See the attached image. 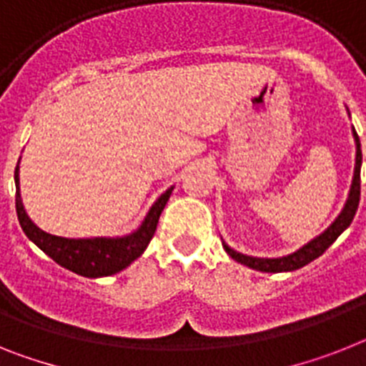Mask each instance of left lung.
<instances>
[{
	"mask_svg": "<svg viewBox=\"0 0 366 366\" xmlns=\"http://www.w3.org/2000/svg\"><path fill=\"white\" fill-rule=\"evenodd\" d=\"M354 137L355 145H357V154H355L354 182H352V188H350L348 201H346L345 210L340 212V216L335 219L333 225L325 230L324 234H320L318 238L309 242L305 247H302V249L296 251V253L288 254V257H282V259H254V257H247V254H242L238 253V251L230 249L229 245H223L227 253H229L236 262L244 264V266H249V268L253 269H259V272L268 273L292 272V269L303 268L305 264L312 262V260L318 259L320 254H324V251L327 249L342 232H345V229H348L359 207V197H361V162H363V154H361V143H359V136L355 130Z\"/></svg>",
	"mask_w": 366,
	"mask_h": 366,
	"instance_id": "left-lung-1",
	"label": "left lung"
}]
</instances>
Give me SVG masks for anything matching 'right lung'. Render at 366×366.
I'll return each instance as SVG.
<instances>
[{
    "label": "right lung",
    "instance_id": "right-lung-1",
    "mask_svg": "<svg viewBox=\"0 0 366 366\" xmlns=\"http://www.w3.org/2000/svg\"><path fill=\"white\" fill-rule=\"evenodd\" d=\"M14 182L18 186V167L14 171ZM173 188L154 202L147 214L143 225L130 236L124 238H89V240H69V238H59L51 236L27 217L24 204H21L20 192L16 188V214L20 227L24 229L26 236L33 244H36L44 251L50 259L70 269V272L84 275V277H104V275H113L121 272L130 262L141 257V253L147 249L152 236L158 227V219L164 212L165 204L169 201Z\"/></svg>",
    "mask_w": 366,
    "mask_h": 366
}]
</instances>
